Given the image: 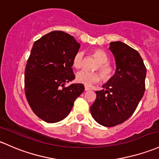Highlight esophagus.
Listing matches in <instances>:
<instances>
[{
  "instance_id": "esophagus-1",
  "label": "esophagus",
  "mask_w": 159,
  "mask_h": 159,
  "mask_svg": "<svg viewBox=\"0 0 159 159\" xmlns=\"http://www.w3.org/2000/svg\"><path fill=\"white\" fill-rule=\"evenodd\" d=\"M90 90H91V88H88V87H87V86L84 87V91H90Z\"/></svg>"
}]
</instances>
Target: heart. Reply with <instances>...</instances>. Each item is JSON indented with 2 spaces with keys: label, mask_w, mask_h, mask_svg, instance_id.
I'll use <instances>...</instances> for the list:
<instances>
[{
  "label": "heart",
  "mask_w": 159,
  "mask_h": 159,
  "mask_svg": "<svg viewBox=\"0 0 159 159\" xmlns=\"http://www.w3.org/2000/svg\"><path fill=\"white\" fill-rule=\"evenodd\" d=\"M92 53L98 62L96 66V69L99 70L103 80L105 81L109 80L113 76L114 71L111 65L108 62L109 56L107 53L100 49H93ZM83 57H84V52L82 51L78 50L75 52L72 58V65L75 68H80L82 66ZM101 75L98 72H88V71L82 70L77 72L76 81L78 83L89 86V85L98 82L101 80Z\"/></svg>",
  "instance_id": "obj_1"
}]
</instances>
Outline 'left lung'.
Masks as SVG:
<instances>
[{
	"mask_svg": "<svg viewBox=\"0 0 159 159\" xmlns=\"http://www.w3.org/2000/svg\"><path fill=\"white\" fill-rule=\"evenodd\" d=\"M109 49L116 62V71L96 91L91 113L97 123L104 126H116L133 115L145 92L146 68L139 53L126 43L112 42Z\"/></svg>",
	"mask_w": 159,
	"mask_h": 159,
	"instance_id": "obj_1",
	"label": "left lung"
}]
</instances>
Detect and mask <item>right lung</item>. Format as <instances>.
I'll use <instances>...</instances> for the list:
<instances>
[{
  "label": "right lung",
  "mask_w": 159,
  "mask_h": 159,
  "mask_svg": "<svg viewBox=\"0 0 159 159\" xmlns=\"http://www.w3.org/2000/svg\"><path fill=\"white\" fill-rule=\"evenodd\" d=\"M79 48L62 31L47 33L33 44L25 69V93L33 111L47 123L65 119L84 91L82 84L65 87L75 78L72 58Z\"/></svg>",
  "instance_id": "obj_1"
}]
</instances>
